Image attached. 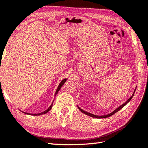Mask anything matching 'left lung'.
Masks as SVG:
<instances>
[{
    "instance_id": "8db88e82",
    "label": "left lung",
    "mask_w": 148,
    "mask_h": 148,
    "mask_svg": "<svg viewBox=\"0 0 148 148\" xmlns=\"http://www.w3.org/2000/svg\"><path fill=\"white\" fill-rule=\"evenodd\" d=\"M135 90H136V89H135V90H134V94H132V96H131L130 97L129 99L127 100L125 103H123L122 105H121L119 107V108H117V109H115L114 111H113L112 113H110V114H108V115H94V114H90V113H88V112H86V111H84L83 110H82V109H81L79 107H78V108L79 109V110L82 112H83V114H86V115H88V116H90V117H95V118H98V119H101V118H106V117H110V116H112V115H114V114H115V113L116 112H117L119 110H120L121 109V108H123V107L125 106L127 103H128L129 101L131 100L132 99V97H133V96H134V94H135Z\"/></svg>"
}]
</instances>
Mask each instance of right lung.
I'll list each match as a JSON object with an SVG mask.
<instances>
[{"instance_id":"add662e5","label":"right lung","mask_w":148,"mask_h":148,"mask_svg":"<svg viewBox=\"0 0 148 148\" xmlns=\"http://www.w3.org/2000/svg\"><path fill=\"white\" fill-rule=\"evenodd\" d=\"M66 79H63L62 82H61V83H60V85H59V86H58V88H57V90H56V94H55V95H56L57 94H58V91L60 90V89L62 88V86L63 85V84L65 83V82H66ZM53 103L51 104V105L49 106V108L47 109V110H46L45 111H44V112H41V113H40V114H29V113H25V114H28V115H42V114H47V113L48 112H49L51 110V109L52 108V106H53Z\"/></svg>"}]
</instances>
